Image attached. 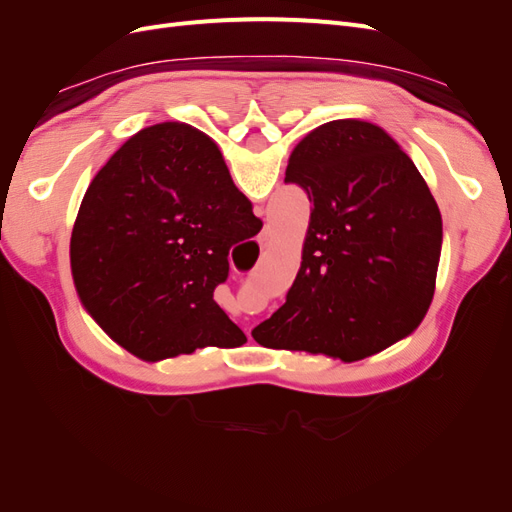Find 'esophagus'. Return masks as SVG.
I'll return each instance as SVG.
<instances>
[{
  "label": "esophagus",
  "mask_w": 512,
  "mask_h": 512,
  "mask_svg": "<svg viewBox=\"0 0 512 512\" xmlns=\"http://www.w3.org/2000/svg\"><path fill=\"white\" fill-rule=\"evenodd\" d=\"M258 243H260L262 250H267V247H271V243H273V239H271V232H269V230H262V232H260V237H258Z\"/></svg>",
  "instance_id": "34e87169"
}]
</instances>
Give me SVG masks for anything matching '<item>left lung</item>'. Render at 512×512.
Returning <instances> with one entry per match:
<instances>
[{
  "mask_svg": "<svg viewBox=\"0 0 512 512\" xmlns=\"http://www.w3.org/2000/svg\"><path fill=\"white\" fill-rule=\"evenodd\" d=\"M286 183L312 213L286 303L260 322V346L346 363L408 337L436 290L442 215L425 179L376 123H322L292 149Z\"/></svg>",
  "mask_w": 512,
  "mask_h": 512,
  "instance_id": "1",
  "label": "left lung"
}]
</instances>
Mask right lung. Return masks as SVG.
Masks as SVG:
<instances>
[{
  "label": "right lung",
  "instance_id": "add662e5",
  "mask_svg": "<svg viewBox=\"0 0 512 512\" xmlns=\"http://www.w3.org/2000/svg\"><path fill=\"white\" fill-rule=\"evenodd\" d=\"M262 222L211 138L164 121L130 136L91 179L70 239L74 288L104 333L143 361L237 348L213 301L230 247Z\"/></svg>",
  "mask_w": 512,
  "mask_h": 512
}]
</instances>
